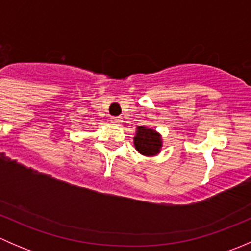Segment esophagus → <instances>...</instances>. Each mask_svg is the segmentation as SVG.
Here are the masks:
<instances>
[{"label": "esophagus", "mask_w": 251, "mask_h": 251, "mask_svg": "<svg viewBox=\"0 0 251 251\" xmlns=\"http://www.w3.org/2000/svg\"><path fill=\"white\" fill-rule=\"evenodd\" d=\"M110 121H111V123H113V124H115V125H120V124L123 123V120H121V118H119V116H111Z\"/></svg>", "instance_id": "obj_1"}]
</instances>
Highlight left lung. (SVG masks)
Instances as JSON below:
<instances>
[{
  "label": "left lung",
  "mask_w": 251,
  "mask_h": 251,
  "mask_svg": "<svg viewBox=\"0 0 251 251\" xmlns=\"http://www.w3.org/2000/svg\"><path fill=\"white\" fill-rule=\"evenodd\" d=\"M133 143L138 153L146 156L156 155L160 153V149L163 147L161 136L153 128L144 127V126L137 127Z\"/></svg>",
  "instance_id": "8db88e82"
}]
</instances>
